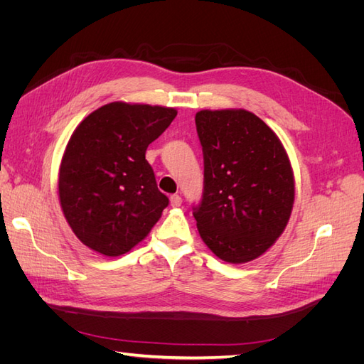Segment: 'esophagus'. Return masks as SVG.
Segmentation results:
<instances>
[{
  "label": "esophagus",
  "mask_w": 364,
  "mask_h": 364,
  "mask_svg": "<svg viewBox=\"0 0 364 364\" xmlns=\"http://www.w3.org/2000/svg\"><path fill=\"white\" fill-rule=\"evenodd\" d=\"M170 203H171L173 208L181 206V205H182V197H181L179 194H173V196L170 197Z\"/></svg>",
  "instance_id": "obj_1"
}]
</instances>
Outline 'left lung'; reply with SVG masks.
I'll return each mask as SVG.
<instances>
[{
  "label": "left lung",
  "mask_w": 364,
  "mask_h": 364,
  "mask_svg": "<svg viewBox=\"0 0 364 364\" xmlns=\"http://www.w3.org/2000/svg\"><path fill=\"white\" fill-rule=\"evenodd\" d=\"M203 193L193 215L205 245L226 262L258 258L287 226L293 171L281 141L245 109L200 111Z\"/></svg>",
  "instance_id": "1"
}]
</instances>
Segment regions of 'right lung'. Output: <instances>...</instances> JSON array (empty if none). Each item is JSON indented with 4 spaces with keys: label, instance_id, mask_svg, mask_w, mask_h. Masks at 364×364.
Returning a JSON list of instances; mask_svg holds the SVG:
<instances>
[{
    "label": "right lung",
    "instance_id": "1",
    "mask_svg": "<svg viewBox=\"0 0 364 364\" xmlns=\"http://www.w3.org/2000/svg\"><path fill=\"white\" fill-rule=\"evenodd\" d=\"M178 112L171 107L109 103L74 130L59 171L65 218L85 246L118 257L144 240L168 197L146 159Z\"/></svg>",
    "mask_w": 364,
    "mask_h": 364
}]
</instances>
